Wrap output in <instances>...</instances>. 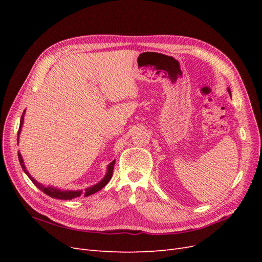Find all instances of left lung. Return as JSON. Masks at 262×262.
Returning a JSON list of instances; mask_svg holds the SVG:
<instances>
[{
    "label": "left lung",
    "mask_w": 262,
    "mask_h": 262,
    "mask_svg": "<svg viewBox=\"0 0 262 262\" xmlns=\"http://www.w3.org/2000/svg\"><path fill=\"white\" fill-rule=\"evenodd\" d=\"M227 92H228V94H229V95H231V91H229V89H227Z\"/></svg>",
    "instance_id": "1"
}]
</instances>
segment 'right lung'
<instances>
[{
	"label": "right lung",
	"mask_w": 262,
	"mask_h": 262,
	"mask_svg": "<svg viewBox=\"0 0 262 262\" xmlns=\"http://www.w3.org/2000/svg\"><path fill=\"white\" fill-rule=\"evenodd\" d=\"M25 112H26V110H24V113H23L21 118H20L19 130H18V134H17V144L19 142V134L21 132V128H23V124H24V116H25ZM18 160H19V163H20V166H21L24 172H25L26 175L28 176V178L34 182V185L38 189H40L42 192H45L46 194H48L49 196L53 198V199H60V200H72V199H74V198L81 196V195L89 196L91 194H94V193H96L97 191H99V190L104 188L108 184L109 180L112 179L113 172H114V166H115V163H116V160H114L112 163H110L107 166V171H106L105 177L102 178L99 182H97V184H95L91 187H87L84 190H63V189H59V188H55V187H52V186H45L43 184L38 182L26 169L25 163H24L21 154L19 152H18Z\"/></svg>",
	"instance_id": "right-lung-1"
}]
</instances>
